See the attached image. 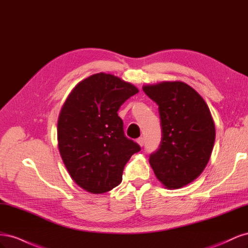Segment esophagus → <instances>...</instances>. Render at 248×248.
<instances>
[{
    "mask_svg": "<svg viewBox=\"0 0 248 248\" xmlns=\"http://www.w3.org/2000/svg\"><path fill=\"white\" fill-rule=\"evenodd\" d=\"M138 144L140 146V147H142L144 146V142H145V140H144V138H140V139H138Z\"/></svg>",
    "mask_w": 248,
    "mask_h": 248,
    "instance_id": "obj_1",
    "label": "esophagus"
}]
</instances>
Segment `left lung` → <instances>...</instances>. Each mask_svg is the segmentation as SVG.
<instances>
[{
  "label": "left lung",
  "mask_w": 248,
  "mask_h": 248,
  "mask_svg": "<svg viewBox=\"0 0 248 248\" xmlns=\"http://www.w3.org/2000/svg\"><path fill=\"white\" fill-rule=\"evenodd\" d=\"M142 90L158 106L162 138L149 162L170 189L191 183L205 170L215 141V125L202 96L183 81H162Z\"/></svg>",
  "instance_id": "left-lung-1"
}]
</instances>
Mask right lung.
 <instances>
[{
  "label": "right lung",
  "mask_w": 248,
  "mask_h": 248,
  "mask_svg": "<svg viewBox=\"0 0 248 248\" xmlns=\"http://www.w3.org/2000/svg\"><path fill=\"white\" fill-rule=\"evenodd\" d=\"M139 92L112 74L96 73L74 87L58 119L59 151L70 177L82 189L99 194L122 181L125 164L140 147L124 134L118 116Z\"/></svg>",
  "instance_id": "right-lung-1"
}]
</instances>
